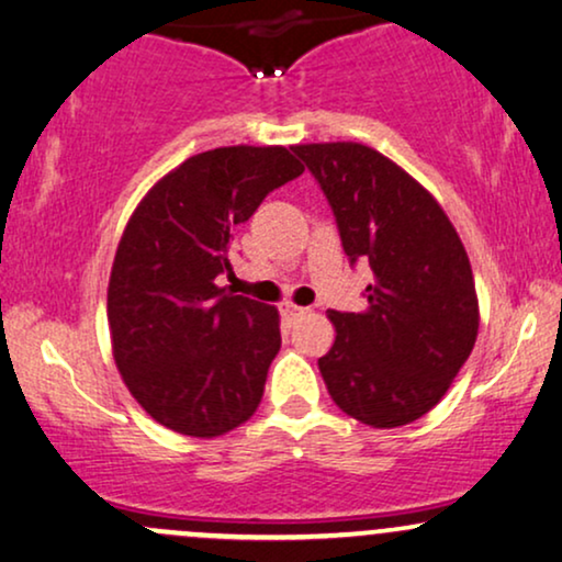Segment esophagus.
<instances>
[{"label":"esophagus","instance_id":"esophagus-1","mask_svg":"<svg viewBox=\"0 0 562 562\" xmlns=\"http://www.w3.org/2000/svg\"><path fill=\"white\" fill-rule=\"evenodd\" d=\"M308 308H303V306H295V303H285V306H282V316H285L288 322H293V319H301L303 314H306Z\"/></svg>","mask_w":562,"mask_h":562}]
</instances>
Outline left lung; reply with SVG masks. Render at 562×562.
Wrapping results in <instances>:
<instances>
[{"instance_id":"8db88e82","label":"left lung","mask_w":562,"mask_h":562,"mask_svg":"<svg viewBox=\"0 0 562 562\" xmlns=\"http://www.w3.org/2000/svg\"><path fill=\"white\" fill-rule=\"evenodd\" d=\"M350 263L369 261L367 308L327 311L335 346L319 371L337 408L374 429L429 414L471 356L479 301L456 227L422 182L374 148L303 144Z\"/></svg>"}]
</instances>
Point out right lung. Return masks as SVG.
<instances>
[{
    "instance_id": "obj_1",
    "label": "right lung",
    "mask_w": 562,
    "mask_h": 562,
    "mask_svg": "<svg viewBox=\"0 0 562 562\" xmlns=\"http://www.w3.org/2000/svg\"><path fill=\"white\" fill-rule=\"evenodd\" d=\"M301 172L285 146H222L182 161L135 206L106 319L123 382L161 427L209 439L259 408L280 314L216 277L233 274V229Z\"/></svg>"
}]
</instances>
